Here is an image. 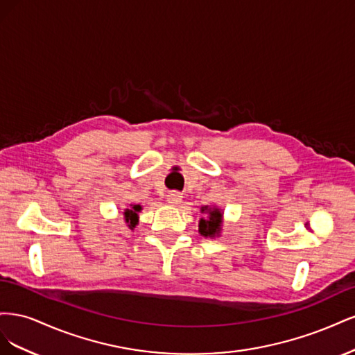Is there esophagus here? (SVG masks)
Here are the masks:
<instances>
[{
    "instance_id": "34e87169",
    "label": "esophagus",
    "mask_w": 355,
    "mask_h": 355,
    "mask_svg": "<svg viewBox=\"0 0 355 355\" xmlns=\"http://www.w3.org/2000/svg\"><path fill=\"white\" fill-rule=\"evenodd\" d=\"M182 198H184V197H182L179 191H170L167 194V201L170 204H179L182 201Z\"/></svg>"
}]
</instances>
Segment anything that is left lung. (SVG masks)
Returning a JSON list of instances; mask_svg holds the SVG:
<instances>
[{"label":"left lung","mask_w":355,"mask_h":355,"mask_svg":"<svg viewBox=\"0 0 355 355\" xmlns=\"http://www.w3.org/2000/svg\"><path fill=\"white\" fill-rule=\"evenodd\" d=\"M220 223H222V213L218 209L210 210V216L209 219H201L200 220V234L204 235V237H213L216 235L220 230Z\"/></svg>","instance_id":"1"}]
</instances>
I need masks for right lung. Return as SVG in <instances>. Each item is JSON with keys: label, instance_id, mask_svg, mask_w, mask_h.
<instances>
[{"label": "right lung", "instance_id": "add662e5", "mask_svg": "<svg viewBox=\"0 0 355 355\" xmlns=\"http://www.w3.org/2000/svg\"><path fill=\"white\" fill-rule=\"evenodd\" d=\"M142 210V207L139 206V204H135L133 209H127L124 211V218H125V222L128 223V227H130L132 230L137 225V213Z\"/></svg>", "mask_w": 355, "mask_h": 355}]
</instances>
